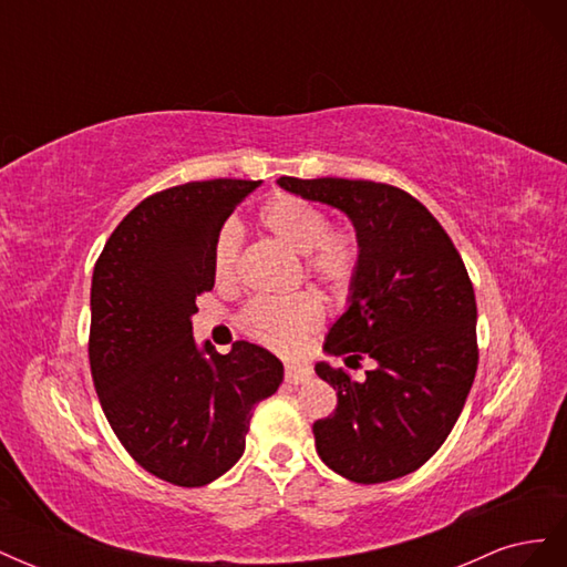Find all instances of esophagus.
I'll list each match as a JSON object with an SVG mask.
<instances>
[{
	"label": "esophagus",
	"mask_w": 567,
	"mask_h": 567,
	"mask_svg": "<svg viewBox=\"0 0 567 567\" xmlns=\"http://www.w3.org/2000/svg\"><path fill=\"white\" fill-rule=\"evenodd\" d=\"M284 375H286V383H290V385H298V383H305V381H310V379H312V369L307 367V364L288 362V364H286Z\"/></svg>",
	"instance_id": "obj_1"
}]
</instances>
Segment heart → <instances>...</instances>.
Here are the masks:
<instances>
[{
  "label": "heart",
  "mask_w": 567,
  "mask_h": 567,
  "mask_svg": "<svg viewBox=\"0 0 567 567\" xmlns=\"http://www.w3.org/2000/svg\"><path fill=\"white\" fill-rule=\"evenodd\" d=\"M260 227L279 244L302 255V269L310 279L331 290L348 288L362 260V241L350 225H329V215L315 200L296 194H274L257 213ZM241 229L227 221L213 244V279L217 286L236 281ZM323 300L305 290L288 298H255L238 317L244 333L262 346L288 352L319 329Z\"/></svg>",
  "instance_id": "obj_1"
}]
</instances>
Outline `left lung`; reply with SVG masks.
<instances>
[{
    "label": "left lung",
    "instance_id": "obj_1",
    "mask_svg": "<svg viewBox=\"0 0 567 567\" xmlns=\"http://www.w3.org/2000/svg\"><path fill=\"white\" fill-rule=\"evenodd\" d=\"M279 186L346 213L362 241L348 312L323 350L371 357L373 371L317 364L338 392L331 416L312 425L321 461L352 483L375 485L414 473L447 440L477 371L473 284L450 234L423 203L383 182L298 179Z\"/></svg>",
    "mask_w": 567,
    "mask_h": 567
}]
</instances>
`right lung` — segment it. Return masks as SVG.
Wrapping results in <instances>:
<instances>
[{"instance_id": "add662e5", "label": "right lung", "mask_w": 567, "mask_h": 567, "mask_svg": "<svg viewBox=\"0 0 567 567\" xmlns=\"http://www.w3.org/2000/svg\"><path fill=\"white\" fill-rule=\"evenodd\" d=\"M252 179L186 182L144 198L115 227L92 277L90 367L101 409L127 454L177 487H203L246 450L257 402L284 364L236 340L229 354L192 333L213 279V244Z\"/></svg>"}]
</instances>
